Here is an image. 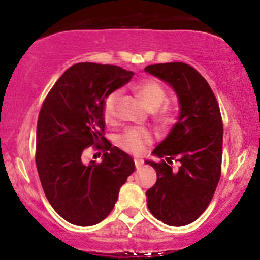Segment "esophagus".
<instances>
[{"label":"esophagus","instance_id":"1","mask_svg":"<svg viewBox=\"0 0 260 260\" xmlns=\"http://www.w3.org/2000/svg\"><path fill=\"white\" fill-rule=\"evenodd\" d=\"M142 165H143V160L142 159H135V166H136V168H141L142 167Z\"/></svg>","mask_w":260,"mask_h":260}]
</instances>
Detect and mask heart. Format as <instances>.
<instances>
[{
	"label": "heart",
	"mask_w": 260,
	"mask_h": 260,
	"mask_svg": "<svg viewBox=\"0 0 260 260\" xmlns=\"http://www.w3.org/2000/svg\"><path fill=\"white\" fill-rule=\"evenodd\" d=\"M136 92L143 100L147 107L155 111V119L162 125H169L174 121V112L169 106H162L167 100V91L165 87L155 80H144L138 82L135 86ZM121 98V91L114 89L106 94L102 102L103 121L108 124L116 121L117 105ZM118 147L123 151L139 154L144 151L148 144L153 142V135L143 128H127L117 136L116 139Z\"/></svg>",
	"instance_id": "heart-1"
}]
</instances>
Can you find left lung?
<instances>
[{"label": "left lung", "mask_w": 260, "mask_h": 260, "mask_svg": "<svg viewBox=\"0 0 260 260\" xmlns=\"http://www.w3.org/2000/svg\"><path fill=\"white\" fill-rule=\"evenodd\" d=\"M144 71L171 84L179 98L180 113L167 138L153 154L165 158L149 163L157 182L147 190V204L158 220L173 226L193 223L207 209L222 173L223 121L219 105L206 78L192 66L171 62ZM181 167L171 171V160Z\"/></svg>", "instance_id": "1"}]
</instances>
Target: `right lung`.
Returning <instances> with one entry per match:
<instances>
[{
  "label": "right lung",
  "instance_id": "1",
  "mask_svg": "<svg viewBox=\"0 0 260 260\" xmlns=\"http://www.w3.org/2000/svg\"><path fill=\"white\" fill-rule=\"evenodd\" d=\"M118 66L82 62L54 83L37 121L36 166L43 192L67 222L87 226L113 209L121 187L135 172L132 158L105 137L102 102L131 81ZM88 146L104 152L101 164L84 165Z\"/></svg>",
  "mask_w": 260,
  "mask_h": 260
}]
</instances>
